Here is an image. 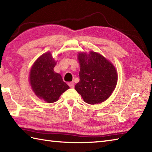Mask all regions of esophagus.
Masks as SVG:
<instances>
[{
	"label": "esophagus",
	"mask_w": 152,
	"mask_h": 152,
	"mask_svg": "<svg viewBox=\"0 0 152 152\" xmlns=\"http://www.w3.org/2000/svg\"><path fill=\"white\" fill-rule=\"evenodd\" d=\"M68 84H69V87H70V88H73L74 87V82H69V83H68Z\"/></svg>",
	"instance_id": "34e87169"
}]
</instances>
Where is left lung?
Returning <instances> with one entry per match:
<instances>
[{
    "label": "left lung",
    "instance_id": "left-lung-1",
    "mask_svg": "<svg viewBox=\"0 0 152 152\" xmlns=\"http://www.w3.org/2000/svg\"><path fill=\"white\" fill-rule=\"evenodd\" d=\"M80 82L75 89L83 101L95 104L106 101L115 88L118 74L115 68L104 57L94 51L80 53Z\"/></svg>",
    "mask_w": 152,
    "mask_h": 152
}]
</instances>
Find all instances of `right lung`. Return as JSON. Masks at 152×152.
Listing matches in <instances>:
<instances>
[{
	"label": "right lung",
	"mask_w": 152,
	"mask_h": 152,
	"mask_svg": "<svg viewBox=\"0 0 152 152\" xmlns=\"http://www.w3.org/2000/svg\"><path fill=\"white\" fill-rule=\"evenodd\" d=\"M56 64L50 52L42 55L32 66L29 82L38 97L48 103L57 101L69 86L63 82L61 74L54 72Z\"/></svg>",
	"instance_id": "right-lung-1"
}]
</instances>
